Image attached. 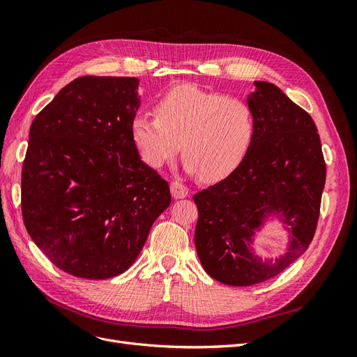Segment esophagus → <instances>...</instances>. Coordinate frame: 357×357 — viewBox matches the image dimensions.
Wrapping results in <instances>:
<instances>
[{
  "label": "esophagus",
  "mask_w": 357,
  "mask_h": 357,
  "mask_svg": "<svg viewBox=\"0 0 357 357\" xmlns=\"http://www.w3.org/2000/svg\"><path fill=\"white\" fill-rule=\"evenodd\" d=\"M171 193H172V197H174L176 199H180V198L189 197L190 190H189V188L186 185H183L181 181L176 180V181L171 183Z\"/></svg>",
  "instance_id": "esophagus-1"
}]
</instances>
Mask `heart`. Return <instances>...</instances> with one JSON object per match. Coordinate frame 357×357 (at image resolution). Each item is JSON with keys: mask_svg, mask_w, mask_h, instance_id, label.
Here are the masks:
<instances>
[{"mask_svg": "<svg viewBox=\"0 0 357 357\" xmlns=\"http://www.w3.org/2000/svg\"><path fill=\"white\" fill-rule=\"evenodd\" d=\"M131 131L149 165H165L183 144L186 168L204 181H219L245 158L253 142L255 117L240 98L180 84L156 101L155 116L138 113Z\"/></svg>", "mask_w": 357, "mask_h": 357, "instance_id": "1", "label": "heart"}]
</instances>
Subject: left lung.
<instances>
[{
  "mask_svg": "<svg viewBox=\"0 0 357 357\" xmlns=\"http://www.w3.org/2000/svg\"><path fill=\"white\" fill-rule=\"evenodd\" d=\"M248 98L255 135L241 164L225 180L193 195L198 208L195 247L205 271L229 286L275 277L304 253L314 236L326 164L311 116L268 82ZM271 209L291 226L289 252L273 263L248 248L252 231Z\"/></svg>",
  "mask_w": 357,
  "mask_h": 357,
  "instance_id": "1",
  "label": "left lung"
}]
</instances>
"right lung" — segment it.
Returning <instances> with one entry per match:
<instances>
[{
	"instance_id": "1",
	"label": "right lung",
	"mask_w": 357,
	"mask_h": 357,
	"mask_svg": "<svg viewBox=\"0 0 357 357\" xmlns=\"http://www.w3.org/2000/svg\"><path fill=\"white\" fill-rule=\"evenodd\" d=\"M137 88L135 77L83 75L29 129L20 186L25 228L74 277L125 273L171 204L168 183L139 159L132 138Z\"/></svg>"
}]
</instances>
